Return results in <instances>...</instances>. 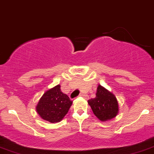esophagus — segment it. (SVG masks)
<instances>
[{
    "mask_svg": "<svg viewBox=\"0 0 154 154\" xmlns=\"http://www.w3.org/2000/svg\"><path fill=\"white\" fill-rule=\"evenodd\" d=\"M79 97H84L85 100H88V98H89V97H88V95H85V94H80V95H79Z\"/></svg>",
    "mask_w": 154,
    "mask_h": 154,
    "instance_id": "1",
    "label": "esophagus"
}]
</instances>
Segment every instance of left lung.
Returning a JSON list of instances; mask_svg holds the SVG:
<instances>
[{
    "label": "left lung",
    "instance_id": "left-lung-1",
    "mask_svg": "<svg viewBox=\"0 0 154 154\" xmlns=\"http://www.w3.org/2000/svg\"><path fill=\"white\" fill-rule=\"evenodd\" d=\"M95 95L96 97L88 103L96 117L103 122L116 118L119 112V105L114 94L99 85Z\"/></svg>",
    "mask_w": 154,
    "mask_h": 154
}]
</instances>
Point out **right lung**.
Instances as JSON below:
<instances>
[{"label":"right lung","mask_w":154,"mask_h":154,"mask_svg":"<svg viewBox=\"0 0 154 154\" xmlns=\"http://www.w3.org/2000/svg\"><path fill=\"white\" fill-rule=\"evenodd\" d=\"M72 105V101L57 85L44 92L37 103L36 110L42 119L54 123L64 118Z\"/></svg>","instance_id":"add662e5"}]
</instances>
